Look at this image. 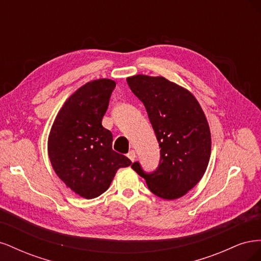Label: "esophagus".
<instances>
[{"label": "esophagus", "mask_w": 261, "mask_h": 261, "mask_svg": "<svg viewBox=\"0 0 261 261\" xmlns=\"http://www.w3.org/2000/svg\"><path fill=\"white\" fill-rule=\"evenodd\" d=\"M127 156H128V159L130 160V161H135V159H136V152L134 151V150H130V151L127 153Z\"/></svg>", "instance_id": "esophagus-1"}]
</instances>
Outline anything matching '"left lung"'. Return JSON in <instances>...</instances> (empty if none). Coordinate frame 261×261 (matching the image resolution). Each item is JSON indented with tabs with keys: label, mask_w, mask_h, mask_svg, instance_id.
I'll return each instance as SVG.
<instances>
[{
	"label": "left lung",
	"mask_w": 261,
	"mask_h": 261,
	"mask_svg": "<svg viewBox=\"0 0 261 261\" xmlns=\"http://www.w3.org/2000/svg\"><path fill=\"white\" fill-rule=\"evenodd\" d=\"M143 102L160 150L159 167L146 173L138 162L133 170L146 179L150 192L163 199L184 196L201 179L211 153L209 124L194 94L162 76L126 78Z\"/></svg>",
	"instance_id": "1"
}]
</instances>
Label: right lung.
<instances>
[{
	"label": "right lung",
	"instance_id": "1",
	"mask_svg": "<svg viewBox=\"0 0 261 261\" xmlns=\"http://www.w3.org/2000/svg\"><path fill=\"white\" fill-rule=\"evenodd\" d=\"M115 82L101 78L82 86L63 105L48 139L52 168L83 198L103 194L127 156L112 149V133L102 126Z\"/></svg>",
	"mask_w": 261,
	"mask_h": 261
}]
</instances>
